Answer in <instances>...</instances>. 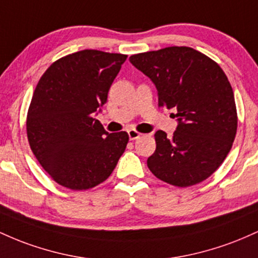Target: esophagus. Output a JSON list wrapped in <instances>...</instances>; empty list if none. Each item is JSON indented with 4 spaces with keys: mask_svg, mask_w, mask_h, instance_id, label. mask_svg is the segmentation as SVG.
Here are the masks:
<instances>
[{
    "mask_svg": "<svg viewBox=\"0 0 258 258\" xmlns=\"http://www.w3.org/2000/svg\"><path fill=\"white\" fill-rule=\"evenodd\" d=\"M128 135H129L130 140H137L138 138H140L141 134L138 132V130H135V129H129V130H128Z\"/></svg>",
    "mask_w": 258,
    "mask_h": 258,
    "instance_id": "esophagus-1",
    "label": "esophagus"
}]
</instances>
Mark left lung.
<instances>
[{
	"label": "left lung",
	"mask_w": 258,
	"mask_h": 258,
	"mask_svg": "<svg viewBox=\"0 0 258 258\" xmlns=\"http://www.w3.org/2000/svg\"><path fill=\"white\" fill-rule=\"evenodd\" d=\"M129 60L156 85L158 107L175 109L179 120L170 138L156 132L149 169L178 187L206 180L228 156L238 129L227 75L218 63L186 46L133 54Z\"/></svg>",
	"instance_id": "1"
}]
</instances>
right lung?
Segmentation results:
<instances>
[{"instance_id":"right-lung-1","label":"right lung","mask_w":258,"mask_h":258,"mask_svg":"<svg viewBox=\"0 0 258 258\" xmlns=\"http://www.w3.org/2000/svg\"><path fill=\"white\" fill-rule=\"evenodd\" d=\"M126 54L83 50L57 59L37 83L27 114L30 149L56 183L88 190L103 183L125 151L126 132L95 119Z\"/></svg>"}]
</instances>
